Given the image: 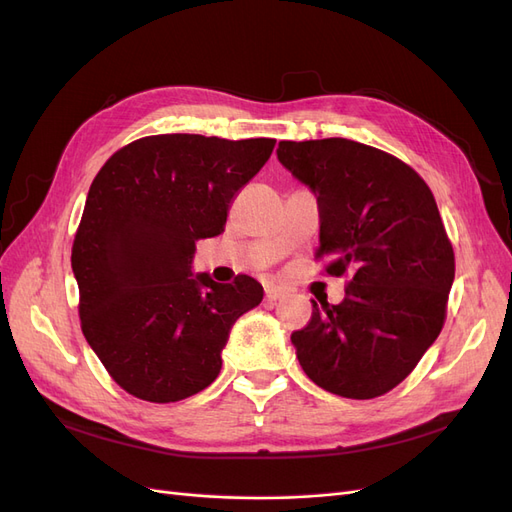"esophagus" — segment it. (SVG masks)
<instances>
[{
	"mask_svg": "<svg viewBox=\"0 0 512 512\" xmlns=\"http://www.w3.org/2000/svg\"><path fill=\"white\" fill-rule=\"evenodd\" d=\"M284 294H286V288H282V286H267V288H265V297H267L269 303L280 301V299L284 297Z\"/></svg>",
	"mask_w": 512,
	"mask_h": 512,
	"instance_id": "esophagus-1",
	"label": "esophagus"
}]
</instances>
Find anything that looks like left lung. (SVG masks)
<instances>
[{"mask_svg": "<svg viewBox=\"0 0 512 512\" xmlns=\"http://www.w3.org/2000/svg\"><path fill=\"white\" fill-rule=\"evenodd\" d=\"M277 160L318 200L316 258L350 275L344 301H312V320L290 335L297 359L333 395L389 393L446 318L455 254L436 198L408 164L348 138L282 141Z\"/></svg>", "mask_w": 512, "mask_h": 512, "instance_id": "8db88e82", "label": "left lung"}]
</instances>
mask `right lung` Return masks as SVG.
Returning a JSON list of instances; mask_svg holds the SVG:
<instances>
[{
  "instance_id": "obj_1",
  "label": "right lung",
  "mask_w": 512,
  "mask_h": 512,
  "mask_svg": "<svg viewBox=\"0 0 512 512\" xmlns=\"http://www.w3.org/2000/svg\"><path fill=\"white\" fill-rule=\"evenodd\" d=\"M275 138L145 136L91 183L72 245L87 344L130 395L170 404L218 378L232 324L262 301L250 275L192 273L196 241L224 232L230 200Z\"/></svg>"
}]
</instances>
